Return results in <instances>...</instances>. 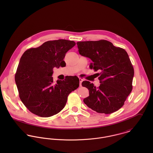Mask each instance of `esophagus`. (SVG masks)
Returning a JSON list of instances; mask_svg holds the SVG:
<instances>
[{"mask_svg":"<svg viewBox=\"0 0 153 153\" xmlns=\"http://www.w3.org/2000/svg\"><path fill=\"white\" fill-rule=\"evenodd\" d=\"M82 79L79 78V85H80V87L82 85Z\"/></svg>","mask_w":153,"mask_h":153,"instance_id":"obj_1","label":"esophagus"}]
</instances>
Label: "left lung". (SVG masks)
<instances>
[{
    "label": "left lung",
    "mask_w": 153,
    "mask_h": 153,
    "mask_svg": "<svg viewBox=\"0 0 153 153\" xmlns=\"http://www.w3.org/2000/svg\"><path fill=\"white\" fill-rule=\"evenodd\" d=\"M76 44L79 54L91 59L90 69L100 72L96 74L100 87L87 81L82 82L89 93L84 103L98 113L109 114L120 109L132 89L134 71L127 52L106 40Z\"/></svg>",
    "instance_id": "8db88e82"
}]
</instances>
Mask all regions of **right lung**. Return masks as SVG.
Masks as SVG:
<instances>
[{"label": "right lung", "mask_w": 153, "mask_h": 153, "mask_svg": "<svg viewBox=\"0 0 153 153\" xmlns=\"http://www.w3.org/2000/svg\"><path fill=\"white\" fill-rule=\"evenodd\" d=\"M66 39L47 41L22 55L15 79L21 100L32 113L49 117L65 106L68 97L79 85L76 76H67L54 84L53 69L65 66L66 53L75 45Z\"/></svg>", "instance_id": "right-lung-1"}]
</instances>
